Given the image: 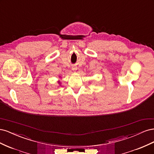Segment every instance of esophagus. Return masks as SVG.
Segmentation results:
<instances>
[{
	"label": "esophagus",
	"mask_w": 154,
	"mask_h": 154,
	"mask_svg": "<svg viewBox=\"0 0 154 154\" xmlns=\"http://www.w3.org/2000/svg\"><path fill=\"white\" fill-rule=\"evenodd\" d=\"M72 69L73 70V71H75V70H77V67H76V66H72Z\"/></svg>",
	"instance_id": "esophagus-1"
}]
</instances>
